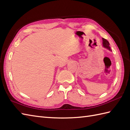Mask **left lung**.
<instances>
[{"label":"left lung","mask_w":130,"mask_h":130,"mask_svg":"<svg viewBox=\"0 0 130 130\" xmlns=\"http://www.w3.org/2000/svg\"><path fill=\"white\" fill-rule=\"evenodd\" d=\"M102 46L104 48H106V49L111 51V47L110 46V44L108 41L104 38H102Z\"/></svg>","instance_id":"left-lung-1"}]
</instances>
